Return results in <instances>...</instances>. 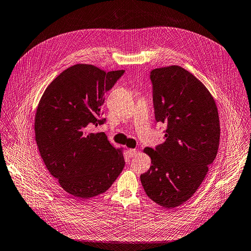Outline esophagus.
Returning <instances> with one entry per match:
<instances>
[{
    "label": "esophagus",
    "instance_id": "obj_1",
    "mask_svg": "<svg viewBox=\"0 0 251 251\" xmlns=\"http://www.w3.org/2000/svg\"><path fill=\"white\" fill-rule=\"evenodd\" d=\"M136 153H137V150H136V149H128V150H127V154H128V156L134 157V156L136 155Z\"/></svg>",
    "mask_w": 251,
    "mask_h": 251
}]
</instances>
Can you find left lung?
Here are the masks:
<instances>
[{
	"mask_svg": "<svg viewBox=\"0 0 251 251\" xmlns=\"http://www.w3.org/2000/svg\"><path fill=\"white\" fill-rule=\"evenodd\" d=\"M150 80L155 120L167 129L163 144L144 149L152 165L140 179L153 202L175 208L197 192L216 157L218 111L206 86L181 67L153 69Z\"/></svg>",
	"mask_w": 251,
	"mask_h": 251,
	"instance_id": "left-lung-1",
	"label": "left lung"
}]
</instances>
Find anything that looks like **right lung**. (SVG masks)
<instances>
[{
    "label": "right lung",
    "instance_id": "add662e5",
    "mask_svg": "<svg viewBox=\"0 0 251 251\" xmlns=\"http://www.w3.org/2000/svg\"><path fill=\"white\" fill-rule=\"evenodd\" d=\"M125 70L106 73L93 65L68 68L50 83L40 100L35 134L40 155L67 193L88 199L105 193L125 167L122 149L105 133H89L103 125L101 107Z\"/></svg>",
    "mask_w": 251,
    "mask_h": 251
}]
</instances>
